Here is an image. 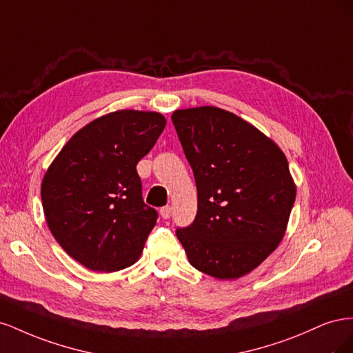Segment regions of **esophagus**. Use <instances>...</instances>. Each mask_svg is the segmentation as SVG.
Masks as SVG:
<instances>
[{
	"label": "esophagus",
	"mask_w": 353,
	"mask_h": 353,
	"mask_svg": "<svg viewBox=\"0 0 353 353\" xmlns=\"http://www.w3.org/2000/svg\"><path fill=\"white\" fill-rule=\"evenodd\" d=\"M170 215H172V208L170 206H165L160 209V216H162L163 219H169Z\"/></svg>",
	"instance_id": "obj_1"
}]
</instances>
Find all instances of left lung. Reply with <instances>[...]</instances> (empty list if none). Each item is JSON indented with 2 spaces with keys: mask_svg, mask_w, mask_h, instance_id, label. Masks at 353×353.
I'll return each mask as SVG.
<instances>
[{
  "mask_svg": "<svg viewBox=\"0 0 353 353\" xmlns=\"http://www.w3.org/2000/svg\"><path fill=\"white\" fill-rule=\"evenodd\" d=\"M197 187V215L176 237L196 270L218 280L252 272L279 248L296 199L281 148L215 105L172 113Z\"/></svg>",
  "mask_w": 353,
  "mask_h": 353,
  "instance_id": "obj_1",
  "label": "left lung"
}]
</instances>
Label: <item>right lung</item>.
<instances>
[{
	"instance_id": "add662e5",
	"label": "right lung",
	"mask_w": 353,
	"mask_h": 353,
	"mask_svg": "<svg viewBox=\"0 0 353 353\" xmlns=\"http://www.w3.org/2000/svg\"><path fill=\"white\" fill-rule=\"evenodd\" d=\"M166 126L162 113L117 110L63 145L42 178L47 225L85 268L114 272L140 259L157 212L141 196L137 163Z\"/></svg>"
}]
</instances>
